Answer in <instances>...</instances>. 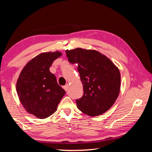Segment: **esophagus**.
I'll return each instance as SVG.
<instances>
[{
	"instance_id": "1",
	"label": "esophagus",
	"mask_w": 152,
	"mask_h": 152,
	"mask_svg": "<svg viewBox=\"0 0 152 152\" xmlns=\"http://www.w3.org/2000/svg\"><path fill=\"white\" fill-rule=\"evenodd\" d=\"M63 88L65 90V91H66L67 90H68V84H66V85H65V86H63Z\"/></svg>"
}]
</instances>
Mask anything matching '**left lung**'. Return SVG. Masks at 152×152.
<instances>
[{"instance_id": "8db88e82", "label": "left lung", "mask_w": 152, "mask_h": 152, "mask_svg": "<svg viewBox=\"0 0 152 152\" xmlns=\"http://www.w3.org/2000/svg\"><path fill=\"white\" fill-rule=\"evenodd\" d=\"M68 61L78 65L84 94L77 107L84 114L97 116L107 111L119 96L121 75L117 67L98 51L76 48L66 50Z\"/></svg>"}]
</instances>
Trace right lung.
<instances>
[{
	"mask_svg": "<svg viewBox=\"0 0 152 152\" xmlns=\"http://www.w3.org/2000/svg\"><path fill=\"white\" fill-rule=\"evenodd\" d=\"M61 56L58 51L40 53L25 65L17 80V92L20 103L28 113L39 119H45L54 113L66 94L50 71L53 61Z\"/></svg>",
	"mask_w": 152,
	"mask_h": 152,
	"instance_id": "add662e5",
	"label": "right lung"
}]
</instances>
